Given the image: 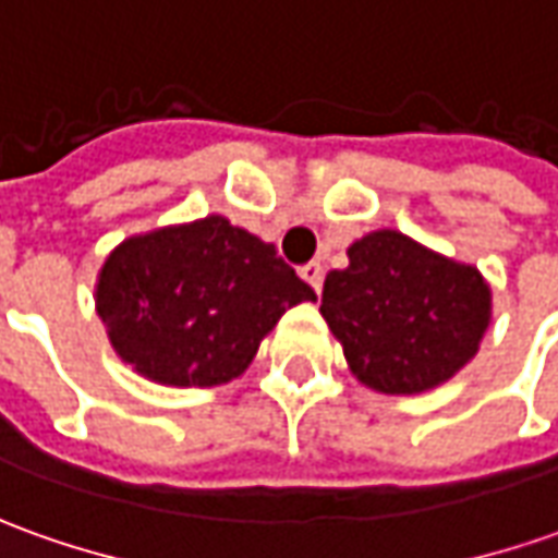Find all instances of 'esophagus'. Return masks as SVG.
<instances>
[{"label":"esophagus","mask_w":558,"mask_h":558,"mask_svg":"<svg viewBox=\"0 0 558 558\" xmlns=\"http://www.w3.org/2000/svg\"><path fill=\"white\" fill-rule=\"evenodd\" d=\"M299 275H302V280H308L314 293H320V287H324V265L320 263L302 265V268H299Z\"/></svg>","instance_id":"esophagus-1"}]
</instances>
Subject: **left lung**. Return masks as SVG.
<instances>
[{
  "instance_id": "obj_1",
  "label": "left lung",
  "mask_w": 558,
  "mask_h": 558,
  "mask_svg": "<svg viewBox=\"0 0 558 558\" xmlns=\"http://www.w3.org/2000/svg\"><path fill=\"white\" fill-rule=\"evenodd\" d=\"M320 314L366 388L422 393L476 354L492 290L473 265L381 229L348 247V268L329 271Z\"/></svg>"
}]
</instances>
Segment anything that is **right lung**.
I'll use <instances>...</instances> for the list:
<instances>
[{"label": "right lung", "mask_w": 558, "mask_h": 558, "mask_svg": "<svg viewBox=\"0 0 558 558\" xmlns=\"http://www.w3.org/2000/svg\"><path fill=\"white\" fill-rule=\"evenodd\" d=\"M314 299L275 244L204 216L121 241L97 314L124 363L158 385L214 388L247 369L280 314Z\"/></svg>", "instance_id": "obj_1"}]
</instances>
